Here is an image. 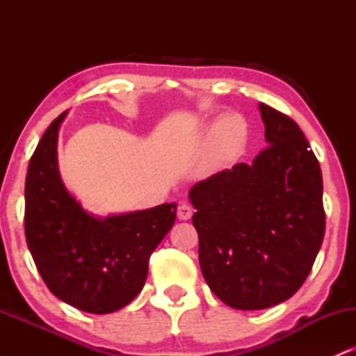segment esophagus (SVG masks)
<instances>
[{"instance_id":"1","label":"esophagus","mask_w":356,"mask_h":356,"mask_svg":"<svg viewBox=\"0 0 356 356\" xmlns=\"http://www.w3.org/2000/svg\"><path fill=\"white\" fill-rule=\"evenodd\" d=\"M192 214H194V209H192L189 204H181V206L177 207V218L181 220H189L192 218Z\"/></svg>"}]
</instances>
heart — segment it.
I'll list each match as a JSON object with an SVG mask.
<instances>
[{
  "label": "heart",
  "instance_id": "heart-1",
  "mask_svg": "<svg viewBox=\"0 0 356 356\" xmlns=\"http://www.w3.org/2000/svg\"><path fill=\"white\" fill-rule=\"evenodd\" d=\"M248 138V125L243 117L227 115L216 125L214 157L216 161H229L243 149Z\"/></svg>",
  "mask_w": 356,
  "mask_h": 356
}]
</instances>
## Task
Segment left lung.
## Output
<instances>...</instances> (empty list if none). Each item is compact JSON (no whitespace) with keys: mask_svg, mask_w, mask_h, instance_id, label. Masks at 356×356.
Instances as JSON below:
<instances>
[{"mask_svg":"<svg viewBox=\"0 0 356 356\" xmlns=\"http://www.w3.org/2000/svg\"><path fill=\"white\" fill-rule=\"evenodd\" d=\"M266 147L189 192L206 283L236 309L289 300L325 238L320 162L293 118L259 104Z\"/></svg>","mask_w":356,"mask_h":356,"instance_id":"left-lung-1","label":"left lung"}]
</instances>
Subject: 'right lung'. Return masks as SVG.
I'll return each mask as SVG.
<instances>
[{
	"label": "right lung",
	"mask_w": 356,
	"mask_h": 356,
	"mask_svg": "<svg viewBox=\"0 0 356 356\" xmlns=\"http://www.w3.org/2000/svg\"><path fill=\"white\" fill-rule=\"evenodd\" d=\"M36 145L24 182V236L48 289L81 312L124 308L144 288L149 257L174 226L175 204L100 219L65 189L56 165L58 129Z\"/></svg>",
	"instance_id": "1"
}]
</instances>
